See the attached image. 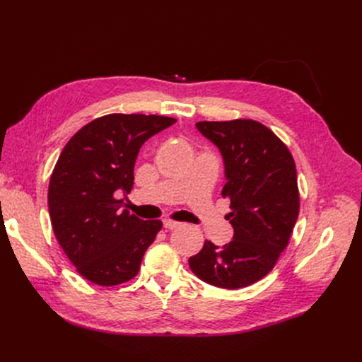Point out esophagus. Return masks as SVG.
<instances>
[{"mask_svg":"<svg viewBox=\"0 0 362 362\" xmlns=\"http://www.w3.org/2000/svg\"><path fill=\"white\" fill-rule=\"evenodd\" d=\"M163 226H164V229H167V230H173V229H176V227L180 226V223L165 218V220H163Z\"/></svg>","mask_w":362,"mask_h":362,"instance_id":"obj_1","label":"esophagus"}]
</instances>
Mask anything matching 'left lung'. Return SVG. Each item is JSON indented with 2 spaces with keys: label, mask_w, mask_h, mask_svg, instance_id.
Returning a JSON list of instances; mask_svg holds the SVG:
<instances>
[{
  "label": "left lung",
  "mask_w": 362,
  "mask_h": 362,
  "mask_svg": "<svg viewBox=\"0 0 362 362\" xmlns=\"http://www.w3.org/2000/svg\"><path fill=\"white\" fill-rule=\"evenodd\" d=\"M201 135L223 158V197L230 198L229 243L205 240L189 258L192 273L213 286L239 289L270 273L288 246L299 214L295 161L274 133L254 120L199 122Z\"/></svg>",
  "instance_id": "obj_1"
}]
</instances>
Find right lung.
I'll return each mask as SVG.
<instances>
[{"label": "right lung", "mask_w": 362, "mask_h": 362, "mask_svg": "<svg viewBox=\"0 0 362 362\" xmlns=\"http://www.w3.org/2000/svg\"><path fill=\"white\" fill-rule=\"evenodd\" d=\"M173 123L154 114H108L83 126L62 151L48 187L51 224L89 281L116 286L138 274L163 223L130 214L116 195L130 192L144 142Z\"/></svg>", "instance_id": "right-lung-1"}]
</instances>
